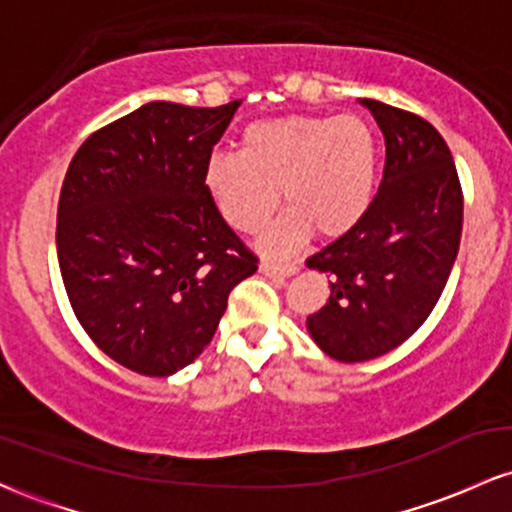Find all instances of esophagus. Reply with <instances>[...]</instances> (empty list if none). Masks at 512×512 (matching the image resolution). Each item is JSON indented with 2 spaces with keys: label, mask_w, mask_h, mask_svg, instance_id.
<instances>
[{
  "label": "esophagus",
  "mask_w": 512,
  "mask_h": 512,
  "mask_svg": "<svg viewBox=\"0 0 512 512\" xmlns=\"http://www.w3.org/2000/svg\"><path fill=\"white\" fill-rule=\"evenodd\" d=\"M260 272L269 279H289V276L298 274V264H269L262 262Z\"/></svg>",
  "instance_id": "34e87169"
}]
</instances>
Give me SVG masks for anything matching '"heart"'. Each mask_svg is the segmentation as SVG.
Here are the masks:
<instances>
[{"label":"heart","instance_id":"obj_1","mask_svg":"<svg viewBox=\"0 0 512 512\" xmlns=\"http://www.w3.org/2000/svg\"><path fill=\"white\" fill-rule=\"evenodd\" d=\"M375 178L378 146L358 115L257 120L240 134L238 154H211L202 173L211 204L240 233L260 231L284 197L291 209L260 238L269 257L291 255L313 231L322 238L354 231L373 202Z\"/></svg>","mask_w":512,"mask_h":512}]
</instances>
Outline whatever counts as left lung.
Here are the masks:
<instances>
[{
    "instance_id": "1",
    "label": "left lung",
    "mask_w": 512,
    "mask_h": 512,
    "mask_svg": "<svg viewBox=\"0 0 512 512\" xmlns=\"http://www.w3.org/2000/svg\"><path fill=\"white\" fill-rule=\"evenodd\" d=\"M358 103L383 129V182L354 231L305 260L330 276V298L305 327L342 363L383 356L424 325L462 236L460 180L438 129L380 101Z\"/></svg>"
}]
</instances>
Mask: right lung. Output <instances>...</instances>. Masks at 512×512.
I'll list each match as a JSON object with an SVG mask.
<instances>
[{
  "mask_svg": "<svg viewBox=\"0 0 512 512\" xmlns=\"http://www.w3.org/2000/svg\"><path fill=\"white\" fill-rule=\"evenodd\" d=\"M243 101H154L81 144L57 207V260L103 354L168 378L211 342L228 293L257 272L204 190V163Z\"/></svg>",
  "mask_w": 512,
  "mask_h": 512,
  "instance_id": "1",
  "label": "right lung"
}]
</instances>
